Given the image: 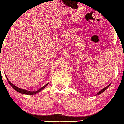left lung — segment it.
I'll list each match as a JSON object with an SVG mask.
<instances>
[{"mask_svg": "<svg viewBox=\"0 0 124 124\" xmlns=\"http://www.w3.org/2000/svg\"><path fill=\"white\" fill-rule=\"evenodd\" d=\"M110 85V84H109V85H108V86H107V87H105V88H104L103 89H102V90H101V91H100L99 92V93H97V94H96V95H99V94H101L102 93V92H103L104 91H106V89L108 88L109 87V86Z\"/></svg>", "mask_w": 124, "mask_h": 124, "instance_id": "8db88e82", "label": "left lung"}]
</instances>
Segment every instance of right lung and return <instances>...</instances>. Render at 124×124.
<instances>
[{"label": "right lung", "instance_id": "1", "mask_svg": "<svg viewBox=\"0 0 124 124\" xmlns=\"http://www.w3.org/2000/svg\"><path fill=\"white\" fill-rule=\"evenodd\" d=\"M7 79L8 81L9 84H10V85L12 87L15 89V91H17L18 92H19V93H20L24 94H26V95H33V94H36L37 93H38V92H40V91L43 90V89L44 88H45L46 87V86L48 84V83H47V84H46L43 87H41L40 89H39V90H38V91H34V92H31V91H27V90H25V89H21V88H18V87H17L15 86V85H13V84L12 83H10L7 78Z\"/></svg>", "mask_w": 124, "mask_h": 124}]
</instances>
